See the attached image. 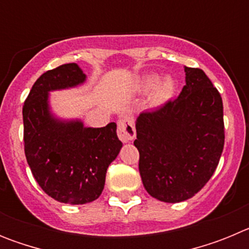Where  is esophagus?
I'll return each instance as SVG.
<instances>
[{
	"label": "esophagus",
	"instance_id": "esophagus-1",
	"mask_svg": "<svg viewBox=\"0 0 249 249\" xmlns=\"http://www.w3.org/2000/svg\"><path fill=\"white\" fill-rule=\"evenodd\" d=\"M117 133L118 138L122 141L123 143H127V142H131L133 138L136 137V129L133 126V121L128 117L120 118L117 122Z\"/></svg>",
	"mask_w": 249,
	"mask_h": 249
}]
</instances>
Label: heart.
<instances>
[{"label": "heart", "instance_id": "obj_1", "mask_svg": "<svg viewBox=\"0 0 249 249\" xmlns=\"http://www.w3.org/2000/svg\"><path fill=\"white\" fill-rule=\"evenodd\" d=\"M140 87L143 91L151 89L149 92V103L153 107H160L168 102L173 97L176 91V83L172 77L164 76L157 80L156 74H148L141 80Z\"/></svg>", "mask_w": 249, "mask_h": 249}]
</instances>
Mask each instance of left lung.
I'll return each mask as SVG.
<instances>
[{"label":"left lung","instance_id":"8db88e82","mask_svg":"<svg viewBox=\"0 0 249 249\" xmlns=\"http://www.w3.org/2000/svg\"><path fill=\"white\" fill-rule=\"evenodd\" d=\"M175 101L136 121L140 175L147 192L167 203L191 198L210 181L224 146L223 103L199 68L184 67Z\"/></svg>","mask_w":249,"mask_h":249}]
</instances>
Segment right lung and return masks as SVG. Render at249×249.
Here are the masks:
<instances>
[{
  "mask_svg": "<svg viewBox=\"0 0 249 249\" xmlns=\"http://www.w3.org/2000/svg\"><path fill=\"white\" fill-rule=\"evenodd\" d=\"M86 74L77 63L45 72L26 98L25 155L32 175L50 197L62 203L85 204L97 199L107 168L122 148L117 124L85 127L80 120L63 121L50 108V92L82 85Z\"/></svg>",
  "mask_w": 249,
  "mask_h": 249,
  "instance_id": "1",
  "label": "right lung"
}]
</instances>
